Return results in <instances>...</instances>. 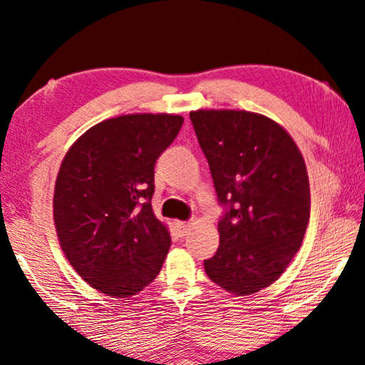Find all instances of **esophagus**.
<instances>
[{
    "instance_id": "esophagus-1",
    "label": "esophagus",
    "mask_w": 365,
    "mask_h": 365,
    "mask_svg": "<svg viewBox=\"0 0 365 365\" xmlns=\"http://www.w3.org/2000/svg\"><path fill=\"white\" fill-rule=\"evenodd\" d=\"M175 227H177L178 236L182 237V236H187V232L190 230V224H188V222H177V224H175Z\"/></svg>"
}]
</instances>
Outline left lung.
Segmentation results:
<instances>
[{
    "instance_id": "left-lung-1",
    "label": "left lung",
    "mask_w": 365,
    "mask_h": 365,
    "mask_svg": "<svg viewBox=\"0 0 365 365\" xmlns=\"http://www.w3.org/2000/svg\"><path fill=\"white\" fill-rule=\"evenodd\" d=\"M224 215L219 249L204 261L209 278L246 297L273 284L303 242L310 183L293 138L262 114L192 110Z\"/></svg>"
}]
</instances>
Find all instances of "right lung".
<instances>
[{"instance_id":"right-lung-1","label":"right lung","mask_w":365,"mask_h":365,"mask_svg":"<svg viewBox=\"0 0 365 365\" xmlns=\"http://www.w3.org/2000/svg\"><path fill=\"white\" fill-rule=\"evenodd\" d=\"M182 124L173 114L106 119L60 165L53 193L60 246L82 279L108 297L136 294L163 266L172 239L151 209L155 163Z\"/></svg>"}]
</instances>
